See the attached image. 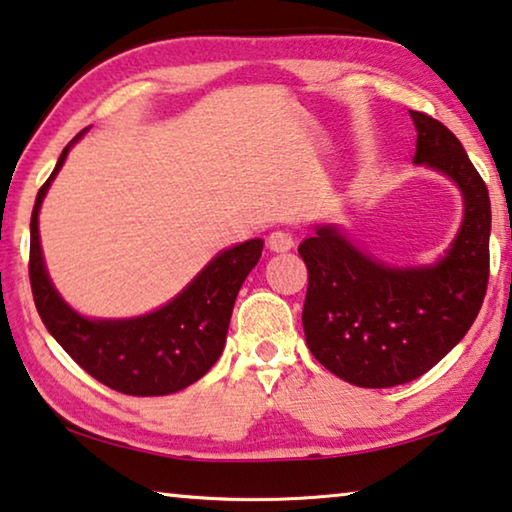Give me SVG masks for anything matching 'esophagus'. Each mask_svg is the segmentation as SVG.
I'll use <instances>...</instances> for the list:
<instances>
[{"label":"esophagus","instance_id":"1","mask_svg":"<svg viewBox=\"0 0 512 512\" xmlns=\"http://www.w3.org/2000/svg\"><path fill=\"white\" fill-rule=\"evenodd\" d=\"M266 246H269L273 253H287V250L294 248V236L289 232H271L269 239H266Z\"/></svg>","mask_w":512,"mask_h":512}]
</instances>
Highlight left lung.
<instances>
[{"label":"left lung","instance_id":"8db88e82","mask_svg":"<svg viewBox=\"0 0 512 512\" xmlns=\"http://www.w3.org/2000/svg\"><path fill=\"white\" fill-rule=\"evenodd\" d=\"M416 163L444 172L464 195L451 250L430 269H388L319 227L299 255L308 266L303 331L312 356L361 388H391L425 375L476 322L490 280V193L460 140L411 110Z\"/></svg>","mask_w":512,"mask_h":512}]
</instances>
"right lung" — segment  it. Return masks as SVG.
Returning <instances> with one entry per match:
<instances>
[{
  "label": "right lung",
  "mask_w": 512,
  "mask_h": 512,
  "mask_svg": "<svg viewBox=\"0 0 512 512\" xmlns=\"http://www.w3.org/2000/svg\"><path fill=\"white\" fill-rule=\"evenodd\" d=\"M68 147L38 190L29 225V282L38 315L64 352L101 384L142 398L177 393L207 375L223 354L236 294L262 257L264 241L250 239L220 253L177 299L151 315L119 322L80 317L52 287L38 241V209Z\"/></svg>",
  "instance_id": "add662e5"
}]
</instances>
